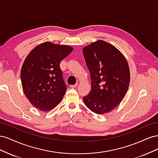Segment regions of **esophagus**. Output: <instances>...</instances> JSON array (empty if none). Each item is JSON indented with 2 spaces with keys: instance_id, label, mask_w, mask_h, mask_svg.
Here are the masks:
<instances>
[{
  "instance_id": "obj_1",
  "label": "esophagus",
  "mask_w": 158,
  "mask_h": 158,
  "mask_svg": "<svg viewBox=\"0 0 158 158\" xmlns=\"http://www.w3.org/2000/svg\"><path fill=\"white\" fill-rule=\"evenodd\" d=\"M78 86V84H75V85H70V87L71 88H76Z\"/></svg>"
}]
</instances>
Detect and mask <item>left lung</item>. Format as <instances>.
Returning <instances> with one entry per match:
<instances>
[{"instance_id": "8db88e82", "label": "left lung", "mask_w": 158, "mask_h": 158, "mask_svg": "<svg viewBox=\"0 0 158 158\" xmlns=\"http://www.w3.org/2000/svg\"><path fill=\"white\" fill-rule=\"evenodd\" d=\"M82 52L92 80L90 92L83 101L92 112L107 113L127 92L130 83L128 62L115 47L102 40L84 47Z\"/></svg>"}]
</instances>
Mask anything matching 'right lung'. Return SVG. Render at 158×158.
<instances>
[{
    "mask_svg": "<svg viewBox=\"0 0 158 158\" xmlns=\"http://www.w3.org/2000/svg\"><path fill=\"white\" fill-rule=\"evenodd\" d=\"M73 51L69 45L44 42L35 47L23 62L20 73L23 93L40 111H51L63 99L66 85L60 63Z\"/></svg>",
    "mask_w": 158,
    "mask_h": 158,
    "instance_id": "1",
    "label": "right lung"
}]
</instances>
